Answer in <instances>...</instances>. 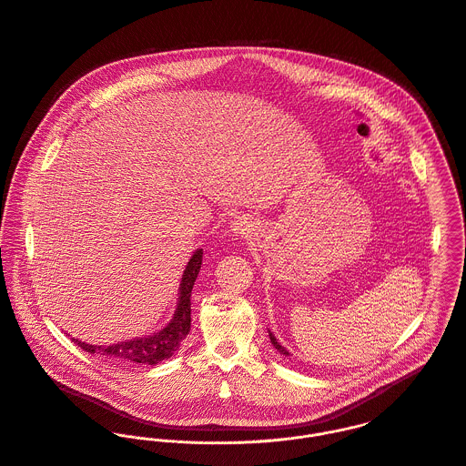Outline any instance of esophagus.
I'll return each mask as SVG.
<instances>
[{
	"label": "esophagus",
	"instance_id": "34e87169",
	"mask_svg": "<svg viewBox=\"0 0 466 466\" xmlns=\"http://www.w3.org/2000/svg\"><path fill=\"white\" fill-rule=\"evenodd\" d=\"M252 225H250V221H247L245 218H238V219H234V223H232V232L236 234V236H247L252 228H250Z\"/></svg>",
	"mask_w": 466,
	"mask_h": 466
}]
</instances>
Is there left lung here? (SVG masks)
I'll list each match as a JSON object with an SVG mask.
<instances>
[{"mask_svg":"<svg viewBox=\"0 0 466 466\" xmlns=\"http://www.w3.org/2000/svg\"><path fill=\"white\" fill-rule=\"evenodd\" d=\"M268 335H270V340H272V344L276 346V350L279 351L280 355H289V353H288V351H286V350L280 346L279 342H278V339H276V337H274L270 331H268Z\"/></svg>","mask_w":466,"mask_h":466,"instance_id":"8db88e82","label":"left lung"}]
</instances>
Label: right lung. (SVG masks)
<instances>
[{"instance_id":"obj_1","label":"right lung","mask_w":466,"mask_h":466,"mask_svg":"<svg viewBox=\"0 0 466 466\" xmlns=\"http://www.w3.org/2000/svg\"><path fill=\"white\" fill-rule=\"evenodd\" d=\"M201 258H203V250H196L194 256L190 258L180 284V300H178L175 317L164 329L149 337L133 339V340L118 342L111 346H92L77 339H72L74 344H77L81 350H85L90 355H102L104 359L113 362L155 366L166 359H171L180 350L182 340L190 331V291H192L194 280L198 278V272L201 268Z\"/></svg>"}]
</instances>
